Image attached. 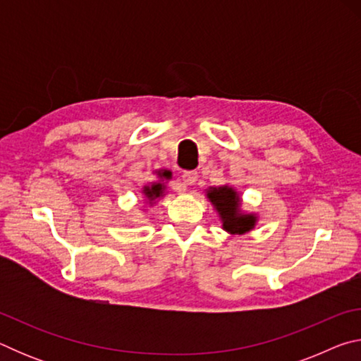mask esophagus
<instances>
[{
	"label": "esophagus",
	"mask_w": 361,
	"mask_h": 361,
	"mask_svg": "<svg viewBox=\"0 0 361 361\" xmlns=\"http://www.w3.org/2000/svg\"><path fill=\"white\" fill-rule=\"evenodd\" d=\"M181 178H183V183H185V185L191 186V185H194L195 181H197V172H194V170H185V172H183V175H181Z\"/></svg>",
	"instance_id": "1"
}]
</instances>
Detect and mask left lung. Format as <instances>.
Listing matches in <instances>:
<instances>
[{
	"mask_svg": "<svg viewBox=\"0 0 361 361\" xmlns=\"http://www.w3.org/2000/svg\"><path fill=\"white\" fill-rule=\"evenodd\" d=\"M209 199L216 207L219 216L223 219V228L232 234H243L255 226V216L240 215L239 213V197L232 188L223 186L209 191Z\"/></svg>",
	"mask_w": 361,
	"mask_h": 361,
	"instance_id": "obj_1",
	"label": "left lung"
}]
</instances>
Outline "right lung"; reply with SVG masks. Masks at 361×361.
Instances as JSON below:
<instances>
[{
	"label": "right lung",
	"instance_id": "1",
	"mask_svg": "<svg viewBox=\"0 0 361 361\" xmlns=\"http://www.w3.org/2000/svg\"><path fill=\"white\" fill-rule=\"evenodd\" d=\"M170 175H172V173H170L169 170H164V172L161 173L162 178H170ZM162 189H164V186L161 185V183H154V185L145 188V195H146V197H148V199L154 200V199L159 197V195L162 194Z\"/></svg>",
	"mask_w": 361,
	"mask_h": 361
}]
</instances>
